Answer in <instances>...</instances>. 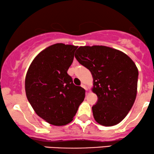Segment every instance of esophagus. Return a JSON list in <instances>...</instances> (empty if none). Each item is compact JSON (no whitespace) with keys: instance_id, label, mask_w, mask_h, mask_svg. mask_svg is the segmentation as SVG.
<instances>
[{"instance_id":"obj_1","label":"esophagus","mask_w":154,"mask_h":154,"mask_svg":"<svg viewBox=\"0 0 154 154\" xmlns=\"http://www.w3.org/2000/svg\"><path fill=\"white\" fill-rule=\"evenodd\" d=\"M81 86H82V88H84V89H85L86 91H87V90H88V88H87V87H86V85H84V84H82V85H81Z\"/></svg>"}]
</instances>
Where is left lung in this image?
Instances as JSON below:
<instances>
[{"instance_id":"1","label":"left lung","mask_w":154,"mask_h":154,"mask_svg":"<svg viewBox=\"0 0 154 154\" xmlns=\"http://www.w3.org/2000/svg\"><path fill=\"white\" fill-rule=\"evenodd\" d=\"M80 64L91 72L93 92L98 102L92 107L96 122L105 126L118 124L135 103L138 70L131 58L109 47H79L75 54Z\"/></svg>"}]
</instances>
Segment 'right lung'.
Segmentation results:
<instances>
[{"mask_svg":"<svg viewBox=\"0 0 154 154\" xmlns=\"http://www.w3.org/2000/svg\"><path fill=\"white\" fill-rule=\"evenodd\" d=\"M77 46L51 45L32 61L25 79L26 94L38 115L54 125L71 122L85 98V90L75 86L67 72Z\"/></svg>","mask_w":154,"mask_h":154,"instance_id":"right-lung-1","label":"right lung"}]
</instances>
